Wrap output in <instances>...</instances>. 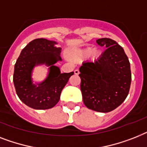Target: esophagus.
Here are the masks:
<instances>
[{
  "instance_id": "esophagus-1",
  "label": "esophagus",
  "mask_w": 147,
  "mask_h": 147,
  "mask_svg": "<svg viewBox=\"0 0 147 147\" xmlns=\"http://www.w3.org/2000/svg\"><path fill=\"white\" fill-rule=\"evenodd\" d=\"M74 72H75V74H76V75H78V74L80 73L79 70L78 69H75V71H74Z\"/></svg>"
}]
</instances>
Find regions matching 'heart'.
I'll list each match as a JSON object with an SVG mask.
<instances>
[{"instance_id":"1","label":"heart","mask_w":147,"mask_h":147,"mask_svg":"<svg viewBox=\"0 0 147 147\" xmlns=\"http://www.w3.org/2000/svg\"><path fill=\"white\" fill-rule=\"evenodd\" d=\"M100 55V51L97 48L92 49L91 47H86V48L80 50L77 53L73 55V58L75 59H81V58H85L90 56L91 58L95 59Z\"/></svg>"}]
</instances>
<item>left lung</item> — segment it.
I'll return each instance as SVG.
<instances>
[{
    "label": "left lung",
    "instance_id": "obj_1",
    "mask_svg": "<svg viewBox=\"0 0 147 147\" xmlns=\"http://www.w3.org/2000/svg\"><path fill=\"white\" fill-rule=\"evenodd\" d=\"M106 51L94 62L79 68L81 90L84 105L99 113H109L127 97L131 82L130 63L123 48L114 40H96Z\"/></svg>",
    "mask_w": 147,
    "mask_h": 147
}]
</instances>
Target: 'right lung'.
I'll return each mask as SVG.
<instances>
[{
	"instance_id": "1",
	"label": "right lung",
	"mask_w": 147,
	"mask_h": 147,
	"mask_svg": "<svg viewBox=\"0 0 147 147\" xmlns=\"http://www.w3.org/2000/svg\"><path fill=\"white\" fill-rule=\"evenodd\" d=\"M57 43L45 38L34 39L26 45L15 64L13 83L20 100L34 109H48L53 107L60 98L62 90L74 71L60 73L59 69L53 65L58 60L60 47ZM45 63L51 65L47 79L39 86L32 84L30 74L34 65Z\"/></svg>"
}]
</instances>
